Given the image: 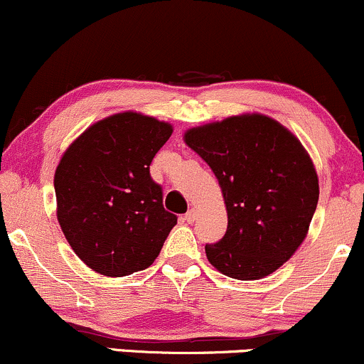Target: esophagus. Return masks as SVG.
I'll return each mask as SVG.
<instances>
[{
  "label": "esophagus",
  "instance_id": "34e87169",
  "mask_svg": "<svg viewBox=\"0 0 364 364\" xmlns=\"http://www.w3.org/2000/svg\"><path fill=\"white\" fill-rule=\"evenodd\" d=\"M196 218H198V211H196V209H189V211L186 213V221L189 225H192L196 221Z\"/></svg>",
  "mask_w": 364,
  "mask_h": 364
}]
</instances>
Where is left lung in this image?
I'll list each match as a JSON object with an SVG mask.
<instances>
[{"instance_id":"8db88e82","label":"left lung","mask_w":364,"mask_h":364,"mask_svg":"<svg viewBox=\"0 0 364 364\" xmlns=\"http://www.w3.org/2000/svg\"><path fill=\"white\" fill-rule=\"evenodd\" d=\"M186 143L215 172L228 228L206 243L225 276L260 279L279 269L305 240L318 203V178L301 143L274 119L235 115L192 127Z\"/></svg>"}]
</instances>
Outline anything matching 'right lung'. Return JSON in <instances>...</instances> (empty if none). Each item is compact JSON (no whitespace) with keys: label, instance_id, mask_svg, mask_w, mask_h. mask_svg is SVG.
Returning <instances> with one entry per match:
<instances>
[{"label":"right lung","instance_id":"add662e5","mask_svg":"<svg viewBox=\"0 0 364 364\" xmlns=\"http://www.w3.org/2000/svg\"><path fill=\"white\" fill-rule=\"evenodd\" d=\"M170 136V124L115 114L90 126L59 161V225L75 254L98 274L121 277L149 267L177 225L149 175Z\"/></svg>","mask_w":364,"mask_h":364}]
</instances>
